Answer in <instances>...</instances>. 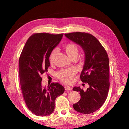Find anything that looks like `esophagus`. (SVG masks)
Returning a JSON list of instances; mask_svg holds the SVG:
<instances>
[{
	"label": "esophagus",
	"mask_w": 129,
	"mask_h": 129,
	"mask_svg": "<svg viewBox=\"0 0 129 129\" xmlns=\"http://www.w3.org/2000/svg\"><path fill=\"white\" fill-rule=\"evenodd\" d=\"M65 89L66 91H70V90H72V88L69 87V86H65Z\"/></svg>",
	"instance_id": "1"
}]
</instances>
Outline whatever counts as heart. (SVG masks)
I'll return each mask as SVG.
<instances>
[{
	"instance_id": "obj_1",
	"label": "heart",
	"mask_w": 129,
	"mask_h": 129,
	"mask_svg": "<svg viewBox=\"0 0 129 129\" xmlns=\"http://www.w3.org/2000/svg\"><path fill=\"white\" fill-rule=\"evenodd\" d=\"M64 50L65 53L71 59L73 58H76L79 52V48L78 46L74 43H68L65 44L64 46ZM56 53V50H55V49L51 52L50 57H49L51 63L53 62ZM76 73V71L74 68L62 69L57 73L56 76L57 78L62 82L65 83H70L72 82L73 78Z\"/></svg>"
}]
</instances>
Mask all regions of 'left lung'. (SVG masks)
Masks as SVG:
<instances>
[{
  "label": "left lung",
  "instance_id": "left-lung-1",
  "mask_svg": "<svg viewBox=\"0 0 129 129\" xmlns=\"http://www.w3.org/2000/svg\"><path fill=\"white\" fill-rule=\"evenodd\" d=\"M65 36L82 48L85 62L80 76L83 83L89 87L83 91L80 87L73 90L79 92L81 99L74 104L77 112L90 114L96 111L107 99L109 88V58L106 51L94 36L86 33L76 32L65 34Z\"/></svg>",
  "mask_w": 129,
  "mask_h": 129
}]
</instances>
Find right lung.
<instances>
[{"label": "right lung", "instance_id": "right-lung-1", "mask_svg": "<svg viewBox=\"0 0 129 129\" xmlns=\"http://www.w3.org/2000/svg\"><path fill=\"white\" fill-rule=\"evenodd\" d=\"M62 36L63 34H34L28 39L20 55L19 76L23 97L29 109L38 116L52 113L56 98L65 91L58 83L43 88L41 77L48 71L50 55Z\"/></svg>", "mask_w": 129, "mask_h": 129}]
</instances>
